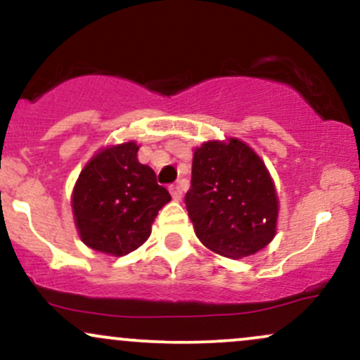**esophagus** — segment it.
I'll use <instances>...</instances> for the list:
<instances>
[{"mask_svg":"<svg viewBox=\"0 0 360 360\" xmlns=\"http://www.w3.org/2000/svg\"><path fill=\"white\" fill-rule=\"evenodd\" d=\"M169 191H171V196L174 198L176 201H179L181 198H183V189H181V186H179V184L171 186V189H169Z\"/></svg>","mask_w":360,"mask_h":360,"instance_id":"esophagus-1","label":"esophagus"}]
</instances>
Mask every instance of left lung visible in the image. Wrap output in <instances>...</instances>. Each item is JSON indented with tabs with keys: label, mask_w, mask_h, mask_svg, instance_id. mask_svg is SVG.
<instances>
[{
	"label": "left lung",
	"mask_w": 360,
	"mask_h": 360,
	"mask_svg": "<svg viewBox=\"0 0 360 360\" xmlns=\"http://www.w3.org/2000/svg\"><path fill=\"white\" fill-rule=\"evenodd\" d=\"M186 208L203 245L223 257L255 254L276 235L278 196L260 157L238 139L194 150Z\"/></svg>",
	"instance_id": "left-lung-1"
}]
</instances>
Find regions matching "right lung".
Segmentation results:
<instances>
[{
    "instance_id": "obj_1",
    "label": "right lung",
    "mask_w": 360,
    "mask_h": 360,
    "mask_svg": "<svg viewBox=\"0 0 360 360\" xmlns=\"http://www.w3.org/2000/svg\"><path fill=\"white\" fill-rule=\"evenodd\" d=\"M135 142L103 148L74 186L72 213L81 240L93 250L127 255L150 237L152 223L171 194L139 162Z\"/></svg>"
}]
</instances>
